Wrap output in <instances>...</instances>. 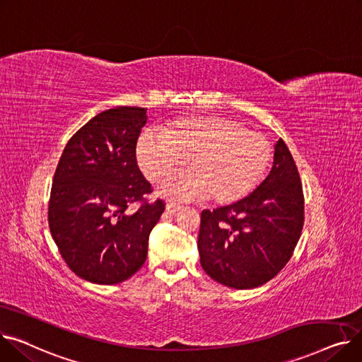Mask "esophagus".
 Returning <instances> with one entry per match:
<instances>
[{
  "instance_id": "34e87169",
  "label": "esophagus",
  "mask_w": 362,
  "mask_h": 362,
  "mask_svg": "<svg viewBox=\"0 0 362 362\" xmlns=\"http://www.w3.org/2000/svg\"><path fill=\"white\" fill-rule=\"evenodd\" d=\"M180 210H182V206H180V205H177V204L168 202V204L165 205V211H167V213H170V214H176V213H179Z\"/></svg>"
}]
</instances>
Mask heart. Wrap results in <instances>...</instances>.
Here are the masks:
<instances>
[{
	"instance_id": "obj_1",
	"label": "heart",
	"mask_w": 362,
	"mask_h": 362,
	"mask_svg": "<svg viewBox=\"0 0 362 362\" xmlns=\"http://www.w3.org/2000/svg\"><path fill=\"white\" fill-rule=\"evenodd\" d=\"M136 160L154 183L168 179L186 160L187 170L164 185L177 199L208 198L218 205L243 199L262 179L272 160L269 141L227 117H186L167 123L161 135L145 132Z\"/></svg>"
}]
</instances>
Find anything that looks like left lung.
<instances>
[{
	"instance_id": "8db88e82",
	"label": "left lung",
	"mask_w": 362,
	"mask_h": 362,
	"mask_svg": "<svg viewBox=\"0 0 362 362\" xmlns=\"http://www.w3.org/2000/svg\"><path fill=\"white\" fill-rule=\"evenodd\" d=\"M303 226V194L289 148L274 145L269 176L246 198L204 210L198 236L204 272L233 289H254L286 265Z\"/></svg>"
}]
</instances>
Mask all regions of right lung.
Returning a JSON list of instances; mask_svg holds the SVG:
<instances>
[{"label":"right lung","instance_id":"obj_1","mask_svg":"<svg viewBox=\"0 0 362 362\" xmlns=\"http://www.w3.org/2000/svg\"><path fill=\"white\" fill-rule=\"evenodd\" d=\"M146 108L117 107L92 117L67 142L57 165L48 206L55 245L81 279L117 284L146 259L151 230L164 202L129 204L151 192L136 161V141Z\"/></svg>","mask_w":362,"mask_h":362}]
</instances>
